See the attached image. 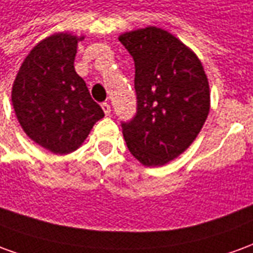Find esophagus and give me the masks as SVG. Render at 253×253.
<instances>
[{
	"instance_id": "obj_1",
	"label": "esophagus",
	"mask_w": 253,
	"mask_h": 253,
	"mask_svg": "<svg viewBox=\"0 0 253 253\" xmlns=\"http://www.w3.org/2000/svg\"><path fill=\"white\" fill-rule=\"evenodd\" d=\"M101 108H103V111H104L105 116H108L111 114V105L108 104V103H103L101 104Z\"/></svg>"
}]
</instances>
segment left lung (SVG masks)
I'll use <instances>...</instances> for the list:
<instances>
[{
    "label": "left lung",
    "mask_w": 253,
    "mask_h": 253,
    "mask_svg": "<svg viewBox=\"0 0 253 253\" xmlns=\"http://www.w3.org/2000/svg\"><path fill=\"white\" fill-rule=\"evenodd\" d=\"M119 42L135 65L137 114L122 122L127 148L141 164L165 165L195 141L206 122V73L195 52L157 27L122 34Z\"/></svg>",
    "instance_id": "obj_1"
}]
</instances>
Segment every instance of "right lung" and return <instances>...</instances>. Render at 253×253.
Listing matches in <instances>:
<instances>
[{"instance_id":"obj_1","label":"right lung","mask_w":253,"mask_h":253,"mask_svg":"<svg viewBox=\"0 0 253 253\" xmlns=\"http://www.w3.org/2000/svg\"><path fill=\"white\" fill-rule=\"evenodd\" d=\"M83 39L61 32L39 42L21 63L12 88L20 126L34 142L55 154L80 148L104 116L74 70L77 43Z\"/></svg>"}]
</instances>
